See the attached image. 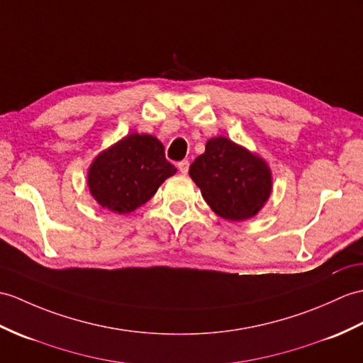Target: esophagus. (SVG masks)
<instances>
[{"mask_svg": "<svg viewBox=\"0 0 363 363\" xmlns=\"http://www.w3.org/2000/svg\"><path fill=\"white\" fill-rule=\"evenodd\" d=\"M189 167H190V162H189V161H182V162L178 164V168H179V172H181L182 174H187V173H189Z\"/></svg>", "mask_w": 363, "mask_h": 363, "instance_id": "obj_1", "label": "esophagus"}]
</instances>
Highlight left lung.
<instances>
[{
	"instance_id": "obj_1",
	"label": "left lung",
	"mask_w": 363,
	"mask_h": 363,
	"mask_svg": "<svg viewBox=\"0 0 363 363\" xmlns=\"http://www.w3.org/2000/svg\"><path fill=\"white\" fill-rule=\"evenodd\" d=\"M189 174L208 207L229 221L254 218L272 193V172L264 159L224 136L207 140Z\"/></svg>"
}]
</instances>
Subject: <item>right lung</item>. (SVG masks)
I'll return each mask as SVG.
<instances>
[{
	"label": "right lung",
	"mask_w": 363,
	"mask_h": 363,
	"mask_svg": "<svg viewBox=\"0 0 363 363\" xmlns=\"http://www.w3.org/2000/svg\"><path fill=\"white\" fill-rule=\"evenodd\" d=\"M174 173L161 140L151 134L131 133L100 151L86 178L91 196L100 207L125 215L153 198Z\"/></svg>",
	"instance_id": "add662e5"
}]
</instances>
